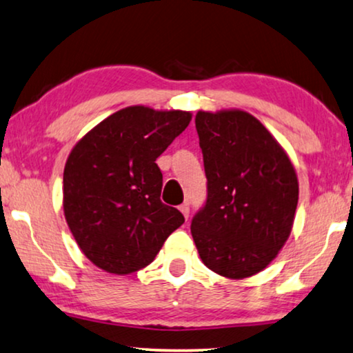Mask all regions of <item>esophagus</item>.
<instances>
[{"mask_svg": "<svg viewBox=\"0 0 353 353\" xmlns=\"http://www.w3.org/2000/svg\"><path fill=\"white\" fill-rule=\"evenodd\" d=\"M179 210H181L183 217H185V219H188V214H190V206H188V203H182V205L179 206Z\"/></svg>", "mask_w": 353, "mask_h": 353, "instance_id": "esophagus-1", "label": "esophagus"}]
</instances>
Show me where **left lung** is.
I'll return each mask as SVG.
<instances>
[{
  "label": "left lung",
  "mask_w": 353,
  "mask_h": 353,
  "mask_svg": "<svg viewBox=\"0 0 353 353\" xmlns=\"http://www.w3.org/2000/svg\"><path fill=\"white\" fill-rule=\"evenodd\" d=\"M195 126L208 179L206 203L190 225L198 254L232 280L259 274L291 233L299 200L294 166L248 112H198Z\"/></svg>",
  "instance_id": "1"
}]
</instances>
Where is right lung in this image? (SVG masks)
<instances>
[{
    "label": "right lung",
    "mask_w": 353,
    "mask_h": 353,
    "mask_svg": "<svg viewBox=\"0 0 353 353\" xmlns=\"http://www.w3.org/2000/svg\"><path fill=\"white\" fill-rule=\"evenodd\" d=\"M190 120V112L126 107L73 147L63 170V214L99 269L117 275L143 269L183 224L182 212L160 200L155 161Z\"/></svg>",
    "instance_id": "obj_1"
}]
</instances>
